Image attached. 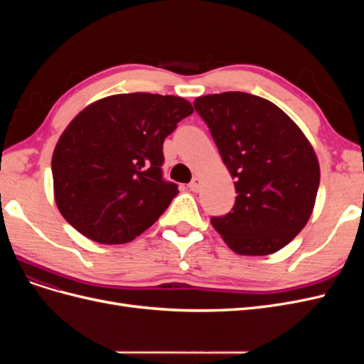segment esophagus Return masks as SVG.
<instances>
[{
  "instance_id": "esophagus-1",
  "label": "esophagus",
  "mask_w": 364,
  "mask_h": 364,
  "mask_svg": "<svg viewBox=\"0 0 364 364\" xmlns=\"http://www.w3.org/2000/svg\"><path fill=\"white\" fill-rule=\"evenodd\" d=\"M190 190L193 191V193H199L200 191V188H202V181L199 179V178H194L191 182H190Z\"/></svg>"
}]
</instances>
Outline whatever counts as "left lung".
<instances>
[{"label": "left lung", "mask_w": 364, "mask_h": 364, "mask_svg": "<svg viewBox=\"0 0 364 364\" xmlns=\"http://www.w3.org/2000/svg\"><path fill=\"white\" fill-rule=\"evenodd\" d=\"M194 107L235 181V205L211 225L238 255L278 252L310 218L321 168L310 141L272 102L247 92L199 97Z\"/></svg>", "instance_id": "8db88e82"}]
</instances>
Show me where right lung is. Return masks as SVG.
<instances>
[{
    "mask_svg": "<svg viewBox=\"0 0 364 364\" xmlns=\"http://www.w3.org/2000/svg\"><path fill=\"white\" fill-rule=\"evenodd\" d=\"M193 106L149 92L102 98L77 115L53 153L54 199L63 218L102 245H124L178 196L164 181V139Z\"/></svg>",
    "mask_w": 364,
    "mask_h": 364,
    "instance_id": "right-lung-1",
    "label": "right lung"
}]
</instances>
